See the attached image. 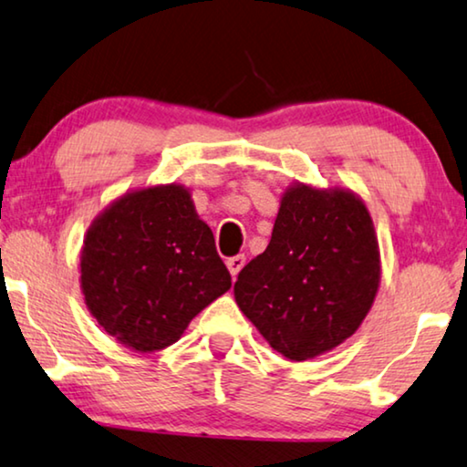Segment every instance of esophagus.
Returning a JSON list of instances; mask_svg holds the SVG:
<instances>
[{
	"mask_svg": "<svg viewBox=\"0 0 467 467\" xmlns=\"http://www.w3.org/2000/svg\"><path fill=\"white\" fill-rule=\"evenodd\" d=\"M244 263H246V256L244 254L229 256V259H227V269H229V274H232V278H235V275L240 274V269L244 267Z\"/></svg>",
	"mask_w": 467,
	"mask_h": 467,
	"instance_id": "obj_1",
	"label": "esophagus"
}]
</instances>
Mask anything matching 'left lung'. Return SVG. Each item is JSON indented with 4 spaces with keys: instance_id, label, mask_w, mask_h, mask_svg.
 <instances>
[{
    "instance_id": "obj_1",
    "label": "left lung",
    "mask_w": 467,
    "mask_h": 467,
    "mask_svg": "<svg viewBox=\"0 0 467 467\" xmlns=\"http://www.w3.org/2000/svg\"><path fill=\"white\" fill-rule=\"evenodd\" d=\"M379 282V242L360 195L296 181L282 193L267 248L238 274L234 296L269 346L303 362L360 328Z\"/></svg>"
}]
</instances>
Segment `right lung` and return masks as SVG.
<instances>
[{
    "instance_id": "obj_1",
    "label": "right lung",
    "mask_w": 467,
    "mask_h": 467,
    "mask_svg": "<svg viewBox=\"0 0 467 467\" xmlns=\"http://www.w3.org/2000/svg\"><path fill=\"white\" fill-rule=\"evenodd\" d=\"M79 286L107 335L150 354L177 343L232 275L192 192L171 183L126 192L90 223Z\"/></svg>"
}]
</instances>
